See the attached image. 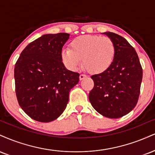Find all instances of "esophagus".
<instances>
[{"label":"esophagus","instance_id":"1","mask_svg":"<svg viewBox=\"0 0 155 155\" xmlns=\"http://www.w3.org/2000/svg\"><path fill=\"white\" fill-rule=\"evenodd\" d=\"M85 78H87V76H86L85 74H80V76H79V79L80 80L84 79Z\"/></svg>","mask_w":155,"mask_h":155}]
</instances>
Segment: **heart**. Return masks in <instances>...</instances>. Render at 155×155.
Listing matches in <instances>:
<instances>
[{
  "label": "heart",
  "instance_id": "heart-1",
  "mask_svg": "<svg viewBox=\"0 0 155 155\" xmlns=\"http://www.w3.org/2000/svg\"><path fill=\"white\" fill-rule=\"evenodd\" d=\"M71 48H64L61 60L68 69L75 71L81 66V60L89 72H105L114 61L115 48L113 40L99 35H82L71 41Z\"/></svg>",
  "mask_w": 155,
  "mask_h": 155
}]
</instances>
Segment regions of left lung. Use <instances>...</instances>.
I'll use <instances>...</instances> for the list:
<instances>
[{
    "mask_svg": "<svg viewBox=\"0 0 155 155\" xmlns=\"http://www.w3.org/2000/svg\"><path fill=\"white\" fill-rule=\"evenodd\" d=\"M113 40L115 56L112 66L91 76L94 83L89 100L97 112L109 118L129 113L137 105L142 81V68L134 48L126 39L110 31L102 33Z\"/></svg>",
    "mask_w": 155,
    "mask_h": 155,
    "instance_id": "obj_1",
    "label": "left lung"
}]
</instances>
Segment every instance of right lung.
Returning <instances> with one entry per match:
<instances>
[{"mask_svg":"<svg viewBox=\"0 0 155 155\" xmlns=\"http://www.w3.org/2000/svg\"><path fill=\"white\" fill-rule=\"evenodd\" d=\"M68 33L46 34L24 48L14 68L17 100L21 109L34 120L48 123L66 109L69 92L79 81L62 62L63 46Z\"/></svg>","mask_w":155,"mask_h":155,"instance_id":"1","label":"right lung"}]
</instances>
